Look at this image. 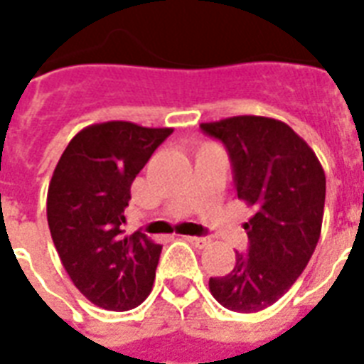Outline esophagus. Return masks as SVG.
Here are the masks:
<instances>
[{"mask_svg": "<svg viewBox=\"0 0 364 364\" xmlns=\"http://www.w3.org/2000/svg\"><path fill=\"white\" fill-rule=\"evenodd\" d=\"M185 240H187L188 243H193V245H196V247H205V245L210 243V240H208V238H200V236H185Z\"/></svg>", "mask_w": 364, "mask_h": 364, "instance_id": "34e87169", "label": "esophagus"}]
</instances>
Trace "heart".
I'll return each instance as SVG.
<instances>
[{
	"instance_id": "b5f03b06",
	"label": "heart",
	"mask_w": 364,
	"mask_h": 364,
	"mask_svg": "<svg viewBox=\"0 0 364 364\" xmlns=\"http://www.w3.org/2000/svg\"><path fill=\"white\" fill-rule=\"evenodd\" d=\"M208 145H211V143H205V145H202V147H208ZM202 147H200V149H202Z\"/></svg>"
}]
</instances>
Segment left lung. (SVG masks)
<instances>
[{
    "instance_id": "1",
    "label": "left lung",
    "mask_w": 364,
    "mask_h": 364,
    "mask_svg": "<svg viewBox=\"0 0 364 364\" xmlns=\"http://www.w3.org/2000/svg\"><path fill=\"white\" fill-rule=\"evenodd\" d=\"M200 128L225 143L238 198L255 211L243 225L247 253L236 251L234 268L210 277V291L227 310L255 314L287 293L316 251L325 171L310 145L270 117H228Z\"/></svg>"
}]
</instances>
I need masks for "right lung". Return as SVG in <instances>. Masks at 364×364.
<instances>
[{
    "mask_svg": "<svg viewBox=\"0 0 364 364\" xmlns=\"http://www.w3.org/2000/svg\"><path fill=\"white\" fill-rule=\"evenodd\" d=\"M173 128L128 121L90 124L60 156L47 193L54 247L71 282L92 304L126 311L147 299L162 245L124 236L132 181Z\"/></svg>",
    "mask_w": 364,
    "mask_h": 364,
    "instance_id": "1",
    "label": "right lung"
}]
</instances>
